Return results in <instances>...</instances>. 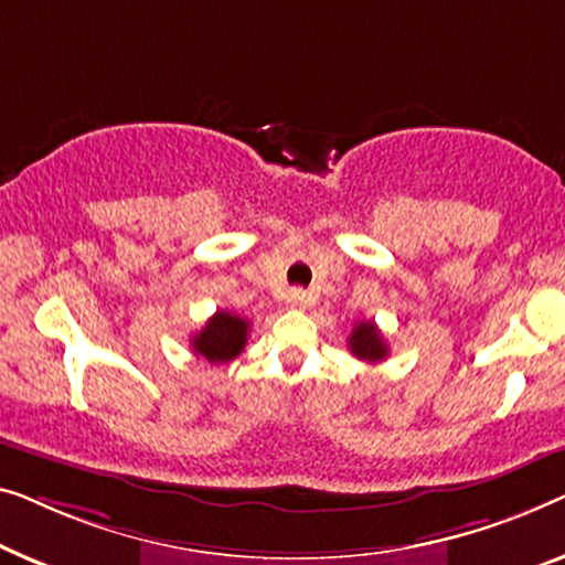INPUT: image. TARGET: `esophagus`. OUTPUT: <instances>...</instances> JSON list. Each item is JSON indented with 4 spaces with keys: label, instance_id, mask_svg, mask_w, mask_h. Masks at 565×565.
<instances>
[{
    "label": "esophagus",
    "instance_id": "1",
    "mask_svg": "<svg viewBox=\"0 0 565 565\" xmlns=\"http://www.w3.org/2000/svg\"><path fill=\"white\" fill-rule=\"evenodd\" d=\"M286 305L294 307V309L307 307V294L301 291V289H291V291H289V297H286Z\"/></svg>",
    "mask_w": 565,
    "mask_h": 565
}]
</instances>
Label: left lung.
Listing matches in <instances>:
<instances>
[{
    "label": "left lung",
    "instance_id": "obj_1",
    "mask_svg": "<svg viewBox=\"0 0 565 565\" xmlns=\"http://www.w3.org/2000/svg\"><path fill=\"white\" fill-rule=\"evenodd\" d=\"M348 348H351L355 359L369 361V363H379L388 355V345L384 343V335H381V330L376 328V322L373 320L355 324L351 338H348Z\"/></svg>",
    "mask_w": 565,
    "mask_h": 565
}]
</instances>
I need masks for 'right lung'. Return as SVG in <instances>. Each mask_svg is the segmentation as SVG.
I'll list each match as a JSON object with an SVG mask.
<instances>
[{"mask_svg":"<svg viewBox=\"0 0 565 565\" xmlns=\"http://www.w3.org/2000/svg\"><path fill=\"white\" fill-rule=\"evenodd\" d=\"M248 343V320L233 312H214L204 328L192 338V348L210 363H227L241 355Z\"/></svg>","mask_w":565,"mask_h":565,"instance_id":"obj_1","label":"right lung"}]
</instances>
